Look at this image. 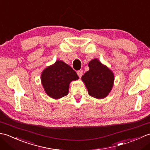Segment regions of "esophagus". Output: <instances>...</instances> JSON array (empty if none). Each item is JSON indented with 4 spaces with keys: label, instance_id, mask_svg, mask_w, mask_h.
<instances>
[{
    "label": "esophagus",
    "instance_id": "obj_1",
    "mask_svg": "<svg viewBox=\"0 0 150 150\" xmlns=\"http://www.w3.org/2000/svg\"><path fill=\"white\" fill-rule=\"evenodd\" d=\"M77 75H78V76L79 77H82V75H83V71H82V69H81V70H79V71H77Z\"/></svg>",
    "mask_w": 150,
    "mask_h": 150
}]
</instances>
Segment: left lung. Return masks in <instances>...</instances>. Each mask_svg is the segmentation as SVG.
Wrapping results in <instances>:
<instances>
[{"instance_id": "left-lung-1", "label": "left lung", "mask_w": 150, "mask_h": 150, "mask_svg": "<svg viewBox=\"0 0 150 150\" xmlns=\"http://www.w3.org/2000/svg\"><path fill=\"white\" fill-rule=\"evenodd\" d=\"M89 71L82 76L88 94L96 98H103L113 87L114 75L112 71L97 59L89 62Z\"/></svg>"}]
</instances>
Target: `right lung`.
<instances>
[{
    "label": "right lung",
    "instance_id": "add662e5",
    "mask_svg": "<svg viewBox=\"0 0 150 150\" xmlns=\"http://www.w3.org/2000/svg\"><path fill=\"white\" fill-rule=\"evenodd\" d=\"M79 77L71 67L61 60L47 67L41 75V82L46 93L53 98H60L68 94L69 84Z\"/></svg>",
    "mask_w": 150,
    "mask_h": 150
}]
</instances>
